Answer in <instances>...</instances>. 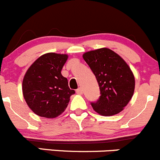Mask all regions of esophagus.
<instances>
[{
  "label": "esophagus",
  "instance_id": "esophagus-1",
  "mask_svg": "<svg viewBox=\"0 0 160 160\" xmlns=\"http://www.w3.org/2000/svg\"><path fill=\"white\" fill-rule=\"evenodd\" d=\"M76 93L77 94H82V88H78V89H76Z\"/></svg>",
  "mask_w": 160,
  "mask_h": 160
}]
</instances>
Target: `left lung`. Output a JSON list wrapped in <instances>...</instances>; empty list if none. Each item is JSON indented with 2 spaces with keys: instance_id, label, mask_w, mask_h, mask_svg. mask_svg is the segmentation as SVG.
Listing matches in <instances>:
<instances>
[{
  "instance_id": "1",
  "label": "left lung",
  "mask_w": 160,
  "mask_h": 160,
  "mask_svg": "<svg viewBox=\"0 0 160 160\" xmlns=\"http://www.w3.org/2000/svg\"><path fill=\"white\" fill-rule=\"evenodd\" d=\"M82 57L96 76L100 90L99 99L91 102L93 110L102 116L122 111L134 91L135 82L130 67L108 48L86 52Z\"/></svg>"
}]
</instances>
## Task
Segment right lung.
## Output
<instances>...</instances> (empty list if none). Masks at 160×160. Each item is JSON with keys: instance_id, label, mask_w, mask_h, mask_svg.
Wrapping results in <instances>:
<instances>
[{"instance_id": "obj_1", "label": "right lung", "mask_w": 160, "mask_h": 160, "mask_svg": "<svg viewBox=\"0 0 160 160\" xmlns=\"http://www.w3.org/2000/svg\"><path fill=\"white\" fill-rule=\"evenodd\" d=\"M67 59V54L46 53L26 72L22 82L23 96L38 116L57 118L65 110L70 96L75 93L61 72Z\"/></svg>"}]
</instances>
